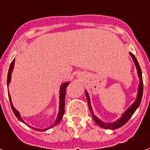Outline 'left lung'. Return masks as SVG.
Returning a JSON list of instances; mask_svg holds the SVG:
<instances>
[{
  "mask_svg": "<svg viewBox=\"0 0 150 150\" xmlns=\"http://www.w3.org/2000/svg\"><path fill=\"white\" fill-rule=\"evenodd\" d=\"M130 55L132 56V59L134 61V63L136 64V69H137V72H138V75L139 77V89H138V93H137V98H136V100L135 101L134 103L131 105V106L127 109V110L125 112L122 114V117L119 119H118L117 121L114 122H112V123H106V122H103V121H101L100 119H98V118L96 117V115L93 114V112H92V107H91V103H90V98L88 92H86V97H87V101L88 103V107H89L90 110L92 112V118L94 119V121L96 122V123L98 124V126H101V127L104 128V129H118V128H120L121 126H122L123 125L127 122L129 121V119L132 117V115L134 114V112H136V110L137 109L139 105H140L141 100H142V92H143V82H142V71H141L140 66L138 63V61L136 59V58L135 57V55L132 53H130Z\"/></svg>",
  "mask_w": 150,
  "mask_h": 150,
  "instance_id": "obj_1",
  "label": "left lung"
}]
</instances>
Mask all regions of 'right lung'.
Segmentation results:
<instances>
[{
    "mask_svg": "<svg viewBox=\"0 0 150 150\" xmlns=\"http://www.w3.org/2000/svg\"><path fill=\"white\" fill-rule=\"evenodd\" d=\"M14 59L12 61L11 64L10 65V68H9V70H8V80H7V84H8V86L9 85L10 81H11V73L12 71H13V69H14ZM69 82H65V83H63L61 86V89H60V105H59V112H58V117L56 119L55 122H54V125H52V126H50V127L47 128V129H35V128H33V129H36L38 131H46V130L49 129L50 128L52 127H54V126H56L57 124L59 122L62 120L63 117V115H64V98H65V93H66V88L67 86H69ZM8 97H9V99H10V103H11V109L14 112V115H16V117L18 118L21 122H22L24 123V121L22 119V118L21 117L20 115V113L18 112V111H17V109H15V108L14 107L13 104L11 103V96L10 94L8 93ZM26 124V123H25Z\"/></svg>",
    "mask_w": 150,
    "mask_h": 150,
    "instance_id": "obj_1",
    "label": "right lung"
}]
</instances>
